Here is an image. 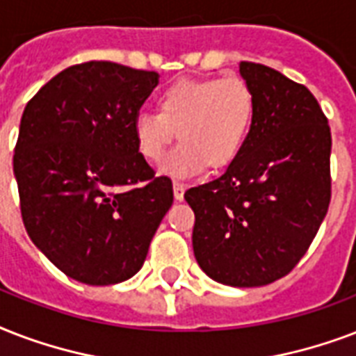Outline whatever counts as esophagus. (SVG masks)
Masks as SVG:
<instances>
[{"label":"esophagus","mask_w":356,"mask_h":356,"mask_svg":"<svg viewBox=\"0 0 356 356\" xmlns=\"http://www.w3.org/2000/svg\"><path fill=\"white\" fill-rule=\"evenodd\" d=\"M172 189H175V198H176V200H184V191H186V184H184V181L175 180V184H172Z\"/></svg>","instance_id":"obj_1"}]
</instances>
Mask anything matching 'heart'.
<instances>
[{
    "label": "heart",
    "instance_id": "1",
    "mask_svg": "<svg viewBox=\"0 0 356 356\" xmlns=\"http://www.w3.org/2000/svg\"><path fill=\"white\" fill-rule=\"evenodd\" d=\"M254 113V90L239 76L180 79L161 90L158 115L135 117V145L147 161L161 163L178 134L181 145L165 161L167 175L186 178L206 167L225 169L243 150Z\"/></svg>",
    "mask_w": 356,
    "mask_h": 356
}]
</instances>
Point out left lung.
Here are the masks:
<instances>
[{"label": "left lung", "instance_id": "8db88e82", "mask_svg": "<svg viewBox=\"0 0 356 356\" xmlns=\"http://www.w3.org/2000/svg\"><path fill=\"white\" fill-rule=\"evenodd\" d=\"M256 113L227 172L186 191L193 250L217 282L252 288L286 277L307 254L330 204V128L318 100L275 68L241 60Z\"/></svg>", "mask_w": 356, "mask_h": 356}]
</instances>
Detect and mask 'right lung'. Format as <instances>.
<instances>
[{
    "label": "right lung",
    "mask_w": 356,
    "mask_h": 356,
    "mask_svg": "<svg viewBox=\"0 0 356 356\" xmlns=\"http://www.w3.org/2000/svg\"><path fill=\"white\" fill-rule=\"evenodd\" d=\"M159 74L109 60L68 66L22 115L13 169L29 238L90 286L139 271L172 206V181L137 150L134 120Z\"/></svg>",
    "instance_id": "right-lung-1"
}]
</instances>
